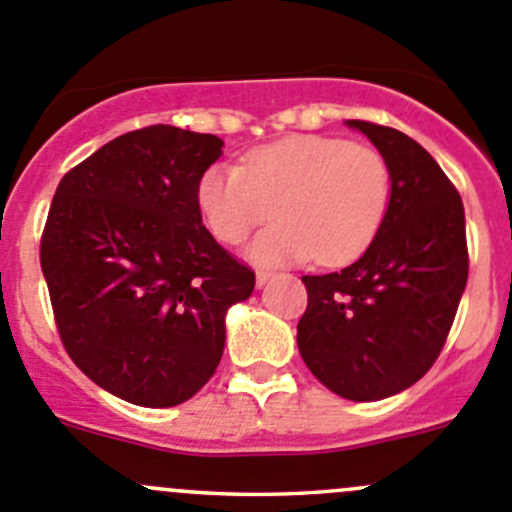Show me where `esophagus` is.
<instances>
[{
    "label": "esophagus",
    "mask_w": 512,
    "mask_h": 512,
    "mask_svg": "<svg viewBox=\"0 0 512 512\" xmlns=\"http://www.w3.org/2000/svg\"><path fill=\"white\" fill-rule=\"evenodd\" d=\"M272 280V272H265V270H260V272H257V275H255V285L257 287H265L267 285V282H270Z\"/></svg>",
    "instance_id": "34e87169"
}]
</instances>
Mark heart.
Instances as JSON below:
<instances>
[{
    "instance_id": "b5f03b06",
    "label": "heart",
    "mask_w": 512,
    "mask_h": 512,
    "mask_svg": "<svg viewBox=\"0 0 512 512\" xmlns=\"http://www.w3.org/2000/svg\"><path fill=\"white\" fill-rule=\"evenodd\" d=\"M208 230L240 245L275 213V225L247 247L257 265L317 260L337 267L374 242L391 203L384 156L339 136H289L247 153L240 168L210 165L195 185Z\"/></svg>"
}]
</instances>
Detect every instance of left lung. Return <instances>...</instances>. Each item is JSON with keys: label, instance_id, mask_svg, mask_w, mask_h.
I'll return each mask as SVG.
<instances>
[{"label": "left lung", "instance_id": "1", "mask_svg": "<svg viewBox=\"0 0 512 512\" xmlns=\"http://www.w3.org/2000/svg\"><path fill=\"white\" fill-rule=\"evenodd\" d=\"M381 153L391 203L354 265L302 277L309 304L297 324L307 369L349 401L414 386L441 354L468 282L466 213L458 190L414 138L347 121Z\"/></svg>", "mask_w": 512, "mask_h": 512}]
</instances>
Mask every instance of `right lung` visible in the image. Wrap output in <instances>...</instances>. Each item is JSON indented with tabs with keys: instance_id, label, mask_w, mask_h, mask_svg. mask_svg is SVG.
Masks as SVG:
<instances>
[{
	"instance_id": "1",
	"label": "right lung",
	"mask_w": 512,
	"mask_h": 512,
	"mask_svg": "<svg viewBox=\"0 0 512 512\" xmlns=\"http://www.w3.org/2000/svg\"><path fill=\"white\" fill-rule=\"evenodd\" d=\"M210 133H123L61 178L41 237V272L74 364L108 394L148 409L198 394L220 364L225 314L255 272L205 230L200 175Z\"/></svg>"
}]
</instances>
